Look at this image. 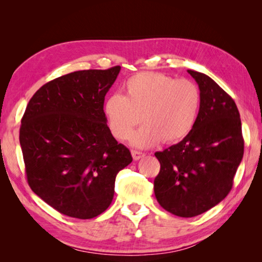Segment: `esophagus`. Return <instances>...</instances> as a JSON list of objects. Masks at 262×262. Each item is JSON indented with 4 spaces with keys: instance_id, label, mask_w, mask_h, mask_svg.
Listing matches in <instances>:
<instances>
[{
    "instance_id": "esophagus-1",
    "label": "esophagus",
    "mask_w": 262,
    "mask_h": 262,
    "mask_svg": "<svg viewBox=\"0 0 262 262\" xmlns=\"http://www.w3.org/2000/svg\"><path fill=\"white\" fill-rule=\"evenodd\" d=\"M132 156H133V158L135 159V161H139L140 158L145 156V154L141 152V151H137V150H132Z\"/></svg>"
}]
</instances>
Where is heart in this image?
Masks as SVG:
<instances>
[{
  "mask_svg": "<svg viewBox=\"0 0 262 262\" xmlns=\"http://www.w3.org/2000/svg\"><path fill=\"white\" fill-rule=\"evenodd\" d=\"M125 96L114 94L105 101V117L112 135L123 141L142 121L144 125L132 136L140 148L176 143L189 134L200 110L201 95L189 79L142 72L125 84Z\"/></svg>",
  "mask_w": 262,
  "mask_h": 262,
  "instance_id": "obj_1",
  "label": "heart"
}]
</instances>
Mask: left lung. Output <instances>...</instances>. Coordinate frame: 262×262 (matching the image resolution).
<instances>
[{
	"label": "left lung",
	"mask_w": 262,
	"mask_h": 262,
	"mask_svg": "<svg viewBox=\"0 0 262 262\" xmlns=\"http://www.w3.org/2000/svg\"><path fill=\"white\" fill-rule=\"evenodd\" d=\"M187 72L200 89L196 121L183 141L155 154L161 163L155 195L164 209L179 217L198 216L219 205L231 190L244 155L234 100L209 76Z\"/></svg>",
	"instance_id": "8db88e82"
}]
</instances>
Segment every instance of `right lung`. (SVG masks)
Instances as JSON below:
<instances>
[{"mask_svg": "<svg viewBox=\"0 0 262 262\" xmlns=\"http://www.w3.org/2000/svg\"><path fill=\"white\" fill-rule=\"evenodd\" d=\"M120 66L74 72L35 92L21 118L19 143L31 189L61 214L89 220L107 209L130 151L106 123L105 96Z\"/></svg>", "mask_w": 262, "mask_h": 262, "instance_id": "1", "label": "right lung"}]
</instances>
